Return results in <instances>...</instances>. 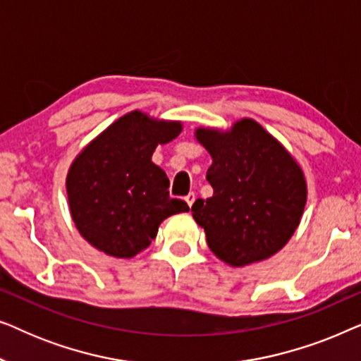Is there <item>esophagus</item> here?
Here are the masks:
<instances>
[{
	"label": "esophagus",
	"mask_w": 361,
	"mask_h": 361,
	"mask_svg": "<svg viewBox=\"0 0 361 361\" xmlns=\"http://www.w3.org/2000/svg\"><path fill=\"white\" fill-rule=\"evenodd\" d=\"M185 202H187V205H189V207L194 205V202H195V194H194V192H190L189 195H185Z\"/></svg>",
	"instance_id": "34e87169"
}]
</instances>
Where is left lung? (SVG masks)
Returning <instances> with one entry per match:
<instances>
[{
  "instance_id": "obj_1",
  "label": "left lung",
  "mask_w": 361,
  "mask_h": 361,
  "mask_svg": "<svg viewBox=\"0 0 361 361\" xmlns=\"http://www.w3.org/2000/svg\"><path fill=\"white\" fill-rule=\"evenodd\" d=\"M194 136L212 157L207 180L214 195L192 205L210 251L233 268L271 258L302 219L307 200L302 167L251 118L228 130L199 126Z\"/></svg>"
}]
</instances>
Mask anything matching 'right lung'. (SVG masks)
I'll list each match as a JSON object with an SVG mask.
<instances>
[{"label":"right lung","mask_w":361,"mask_h":361,"mask_svg":"<svg viewBox=\"0 0 361 361\" xmlns=\"http://www.w3.org/2000/svg\"><path fill=\"white\" fill-rule=\"evenodd\" d=\"M182 121L135 110L111 123L75 156L67 197L78 233L113 258H133L151 245L167 216L189 212L171 199L152 152L180 135Z\"/></svg>","instance_id":"1"}]
</instances>
